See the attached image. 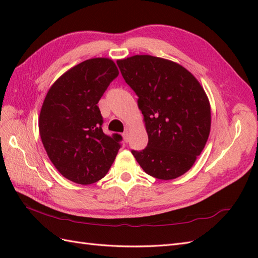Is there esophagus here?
<instances>
[{"instance_id": "esophagus-1", "label": "esophagus", "mask_w": 258, "mask_h": 258, "mask_svg": "<svg viewBox=\"0 0 258 258\" xmlns=\"http://www.w3.org/2000/svg\"><path fill=\"white\" fill-rule=\"evenodd\" d=\"M128 136H130L128 131H125V132L123 133V139H124V142H126V143L128 142Z\"/></svg>"}]
</instances>
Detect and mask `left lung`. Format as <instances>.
I'll return each mask as SVG.
<instances>
[{
    "label": "left lung",
    "instance_id": "1",
    "mask_svg": "<svg viewBox=\"0 0 258 258\" xmlns=\"http://www.w3.org/2000/svg\"><path fill=\"white\" fill-rule=\"evenodd\" d=\"M138 95L149 143L132 154L146 174L174 179L193 166L211 131V106L200 82L175 62L134 55L116 62Z\"/></svg>",
    "mask_w": 258,
    "mask_h": 258
}]
</instances>
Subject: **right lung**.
I'll use <instances>...</instances> for the list:
<instances>
[{
  "label": "right lung",
  "instance_id": "1",
  "mask_svg": "<svg viewBox=\"0 0 258 258\" xmlns=\"http://www.w3.org/2000/svg\"><path fill=\"white\" fill-rule=\"evenodd\" d=\"M118 76L109 58L86 59L65 72L48 90L38 128L53 165L74 183L93 184L105 176L120 149L122 136L103 132L97 106Z\"/></svg>",
  "mask_w": 258,
  "mask_h": 258
}]
</instances>
